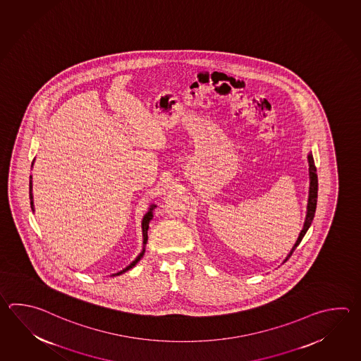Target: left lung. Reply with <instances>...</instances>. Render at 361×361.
Listing matches in <instances>:
<instances>
[{
	"mask_svg": "<svg viewBox=\"0 0 361 361\" xmlns=\"http://www.w3.org/2000/svg\"><path fill=\"white\" fill-rule=\"evenodd\" d=\"M309 173H310V192H309V203H307V214H306V220H305V225L302 228L300 236L297 239L293 248L290 250V253L288 255V258L290 257L293 255L295 248L301 243L302 238L306 234V231L309 230L311 222L314 220V216H315V211H317V167H315V163H314V158L312 155L309 154ZM286 259V261H287Z\"/></svg>",
	"mask_w": 361,
	"mask_h": 361,
	"instance_id": "obj_1",
	"label": "left lung"
}]
</instances>
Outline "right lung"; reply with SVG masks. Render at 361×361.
I'll use <instances>...</instances> for the list:
<instances>
[{
	"label": "right lung",
	"mask_w": 361,
	"mask_h": 361,
	"mask_svg": "<svg viewBox=\"0 0 361 361\" xmlns=\"http://www.w3.org/2000/svg\"><path fill=\"white\" fill-rule=\"evenodd\" d=\"M30 178H32V176H30ZM30 207H32V209H33V195H32V180H30ZM155 206L152 207L150 208V211L147 212L145 216H144V220H142V233H144V244H147V228H149V221L152 220L153 219V208H154ZM144 252L145 250H142V252L140 253V256L139 257L136 258L135 261H133V264L131 265L128 266V267H126L125 270L123 271L118 272L117 275H119V274H122V272L127 271V270H130V269H133V266L136 265L139 261H140V258L142 257V255H144Z\"/></svg>",
	"instance_id": "add662e5"
}]
</instances>
